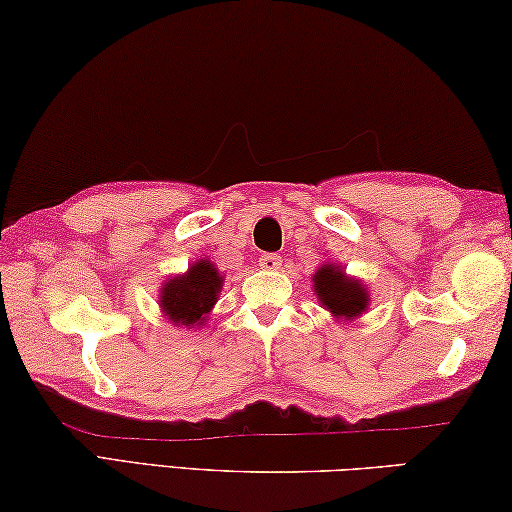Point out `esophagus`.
Listing matches in <instances>:
<instances>
[{
    "label": "esophagus",
    "mask_w": 512,
    "mask_h": 512,
    "mask_svg": "<svg viewBox=\"0 0 512 512\" xmlns=\"http://www.w3.org/2000/svg\"><path fill=\"white\" fill-rule=\"evenodd\" d=\"M259 266L264 268V271H277V268L282 266V257L275 255V253H266L259 257Z\"/></svg>",
    "instance_id": "1"
}]
</instances>
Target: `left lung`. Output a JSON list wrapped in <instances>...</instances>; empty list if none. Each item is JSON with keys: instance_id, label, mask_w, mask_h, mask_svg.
I'll use <instances>...</instances> for the list:
<instances>
[{"instance_id": "obj_1", "label": "left lung", "mask_w": 512, "mask_h": 512, "mask_svg": "<svg viewBox=\"0 0 512 512\" xmlns=\"http://www.w3.org/2000/svg\"><path fill=\"white\" fill-rule=\"evenodd\" d=\"M313 293L336 320H356L369 309V291L338 264H322L313 275Z\"/></svg>"}]
</instances>
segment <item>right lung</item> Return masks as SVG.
Here are the masks:
<instances>
[{
	"instance_id": "right-lung-1",
	"label": "right lung",
	"mask_w": 512,
	"mask_h": 512,
	"mask_svg": "<svg viewBox=\"0 0 512 512\" xmlns=\"http://www.w3.org/2000/svg\"><path fill=\"white\" fill-rule=\"evenodd\" d=\"M224 286V275H219L210 259H197L188 273L174 275L161 288L159 306L174 327L197 329L203 327L217 304Z\"/></svg>"
}]
</instances>
